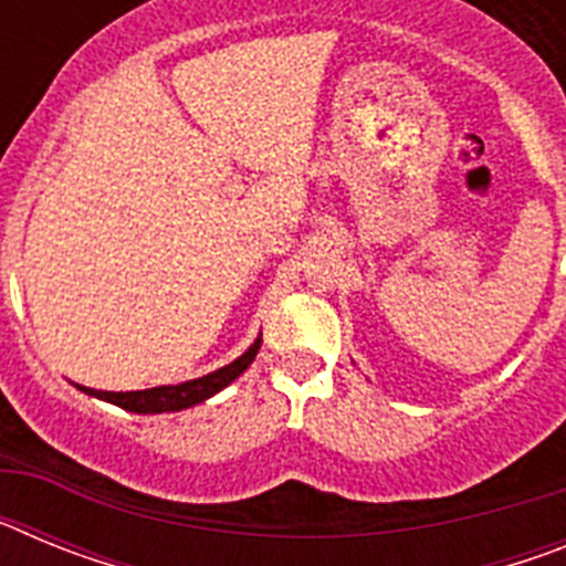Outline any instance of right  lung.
<instances>
[{
  "instance_id": "right-lung-1",
  "label": "right lung",
  "mask_w": 566,
  "mask_h": 566,
  "mask_svg": "<svg viewBox=\"0 0 566 566\" xmlns=\"http://www.w3.org/2000/svg\"><path fill=\"white\" fill-rule=\"evenodd\" d=\"M260 343H263V337L254 339L252 348H249L243 357L234 359V363L223 365V368L207 374V377L189 379V382H181V385H158V388H147V391H96V388H84V385H78V388H82L84 394L107 399V402L118 405V408L133 413L184 411V408H192V405L214 397V394L221 391V388H227L229 382H234V379L247 371L249 365H252V359L258 357Z\"/></svg>"
}]
</instances>
